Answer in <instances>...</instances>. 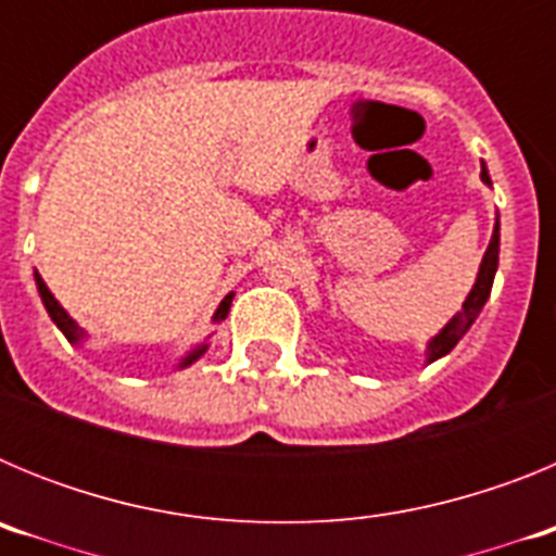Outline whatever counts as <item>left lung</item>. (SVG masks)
Returning a JSON list of instances; mask_svg holds the SVG:
<instances>
[{
    "instance_id": "obj_1",
    "label": "left lung",
    "mask_w": 556,
    "mask_h": 556,
    "mask_svg": "<svg viewBox=\"0 0 556 556\" xmlns=\"http://www.w3.org/2000/svg\"><path fill=\"white\" fill-rule=\"evenodd\" d=\"M481 180H484V184H490V175H488V169H484V164H481ZM495 267H498V223H495L493 239H490V244H488V253H484V258H481L479 278H476L473 289H470L468 301L462 303V312H456L454 317H451L448 326H445L443 331L437 333V337L429 342V351H426L429 362H434V358H440V356H445V353L454 351L456 342H459V339L465 337V331L473 326V320L479 317L481 306L488 303L490 289H493Z\"/></svg>"
}]
</instances>
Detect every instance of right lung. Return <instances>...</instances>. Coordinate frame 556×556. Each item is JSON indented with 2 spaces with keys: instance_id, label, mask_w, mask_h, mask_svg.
Returning a JSON list of instances; mask_svg holds the SVG:
<instances>
[{
  "instance_id": "right-lung-1",
  "label": "right lung",
  "mask_w": 556,
  "mask_h": 556,
  "mask_svg": "<svg viewBox=\"0 0 556 556\" xmlns=\"http://www.w3.org/2000/svg\"><path fill=\"white\" fill-rule=\"evenodd\" d=\"M36 283H38V294H41V301H43V306H47V312H49V317H52V323H55V326L61 328L63 333H66L68 342H80V339H83V331H80V328H77V323L72 320V317H68L66 312H63L61 303H58L55 298H52V292H49L47 283L41 281V275H38V273H36ZM230 301H233V294H228V298H225V301L219 303L217 314H214V320L219 323V320H225V317H228ZM203 351H205V345H200L198 351H191L189 356L184 358V365H191V362H194V358H198L200 353H203Z\"/></svg>"
}]
</instances>
